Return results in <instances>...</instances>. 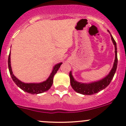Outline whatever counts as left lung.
I'll return each mask as SVG.
<instances>
[{
  "instance_id": "left-lung-1",
  "label": "left lung",
  "mask_w": 126,
  "mask_h": 126,
  "mask_svg": "<svg viewBox=\"0 0 126 126\" xmlns=\"http://www.w3.org/2000/svg\"><path fill=\"white\" fill-rule=\"evenodd\" d=\"M111 40L115 45V60L114 62L113 66L111 69L110 73L108 76H107L105 78L97 82H93L91 83H82L80 82H77L74 79L72 76L71 71L69 72V77H70V82L71 85L76 92L80 93L84 95H91L95 93L99 92L101 90H104L107 87L110 83L111 82V80L113 78V76L116 72V68H117L118 64V57H117V47H116V43L112 35H111Z\"/></svg>"
}]
</instances>
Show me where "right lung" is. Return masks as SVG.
Masks as SVG:
<instances>
[{"label": "right lung", "instance_id": "add662e5", "mask_svg": "<svg viewBox=\"0 0 126 126\" xmlns=\"http://www.w3.org/2000/svg\"><path fill=\"white\" fill-rule=\"evenodd\" d=\"M8 69L10 71V75L12 78L13 80L14 81L16 85L19 87L21 90L23 91H25L27 93L32 94H39L44 93V91H47L48 90L50 89L53 83V78H54V75L57 73V71L60 67L61 64L62 63H58V64H56L55 66L54 67L52 72L50 74V76L49 78L44 82H42V83H25L24 82H21L19 80L17 79L16 77L13 74L12 70H11V62H10V52L8 56Z\"/></svg>", "mask_w": 126, "mask_h": 126}]
</instances>
